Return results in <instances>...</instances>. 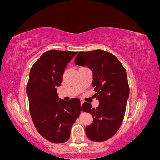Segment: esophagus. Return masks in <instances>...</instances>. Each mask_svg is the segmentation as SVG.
<instances>
[{
    "mask_svg": "<svg viewBox=\"0 0 160 160\" xmlns=\"http://www.w3.org/2000/svg\"><path fill=\"white\" fill-rule=\"evenodd\" d=\"M80 101H81V105H83V103H84V100L81 99H80Z\"/></svg>",
    "mask_w": 160,
    "mask_h": 160,
    "instance_id": "esophagus-1",
    "label": "esophagus"
}]
</instances>
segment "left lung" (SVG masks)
<instances>
[{
  "mask_svg": "<svg viewBox=\"0 0 160 160\" xmlns=\"http://www.w3.org/2000/svg\"><path fill=\"white\" fill-rule=\"evenodd\" d=\"M75 63L92 70V85L99 101L95 109L88 102L81 106L93 118L85 133L91 141H106L118 132L124 118L129 95L126 71L115 55L100 49L79 52Z\"/></svg>",
  "mask_w": 160,
  "mask_h": 160,
  "instance_id": "1",
  "label": "left lung"
}]
</instances>
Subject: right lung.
Listing matches in <instances>:
<instances>
[{
	"label": "right lung",
	"instance_id": "right-lung-1",
	"mask_svg": "<svg viewBox=\"0 0 160 160\" xmlns=\"http://www.w3.org/2000/svg\"><path fill=\"white\" fill-rule=\"evenodd\" d=\"M78 52L50 50L33 64L27 85L29 111L34 125L42 137L55 143L67 142L72 125L81 113L78 98H59L65 69Z\"/></svg>",
	"mask_w": 160,
	"mask_h": 160
}]
</instances>
